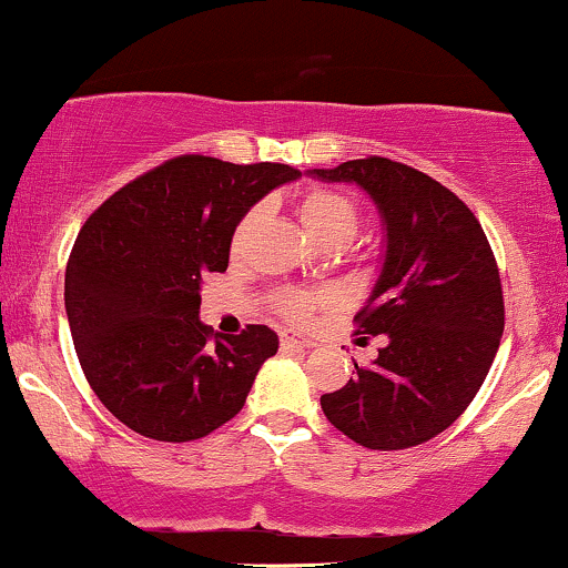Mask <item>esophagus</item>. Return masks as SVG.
I'll return each mask as SVG.
<instances>
[{"instance_id":"1","label":"esophagus","mask_w":568,"mask_h":568,"mask_svg":"<svg viewBox=\"0 0 568 568\" xmlns=\"http://www.w3.org/2000/svg\"><path fill=\"white\" fill-rule=\"evenodd\" d=\"M282 346L284 348H297V352H305V348H314L316 343L311 341V337L292 333V329H284V333H282Z\"/></svg>"}]
</instances>
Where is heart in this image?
<instances>
[{
  "mask_svg": "<svg viewBox=\"0 0 568 568\" xmlns=\"http://www.w3.org/2000/svg\"><path fill=\"white\" fill-rule=\"evenodd\" d=\"M297 214H301L303 227L318 246L333 244L346 250L354 241L356 231H359V209L348 195L335 193V190H311L297 206ZM250 222L252 220H244V225L239 227V239L244 235ZM278 308L290 318H305L314 308V301L308 295H301V292H284L278 297Z\"/></svg>",
  "mask_w": 568,
  "mask_h": 568,
  "instance_id": "b5f03b06",
  "label": "heart"
}]
</instances>
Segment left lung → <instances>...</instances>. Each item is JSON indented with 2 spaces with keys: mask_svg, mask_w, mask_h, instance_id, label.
Instances as JSON below:
<instances>
[{
  "mask_svg": "<svg viewBox=\"0 0 568 568\" xmlns=\"http://www.w3.org/2000/svg\"><path fill=\"white\" fill-rule=\"evenodd\" d=\"M308 176L356 184L384 222V263L354 322L386 343L367 367L354 362L346 386L324 394V416L365 448L422 445L467 410L505 333L486 233L448 187L388 158Z\"/></svg>",
  "mask_w": 568,
  "mask_h": 568,
  "instance_id": "left-lung-1",
  "label": "left lung"
}]
</instances>
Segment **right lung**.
I'll list each match as a JSON object with an SVG mask.
<instances>
[{
	"mask_svg": "<svg viewBox=\"0 0 568 568\" xmlns=\"http://www.w3.org/2000/svg\"><path fill=\"white\" fill-rule=\"evenodd\" d=\"M284 163L182 155L120 187L69 254L63 303L82 373L106 410L161 443L206 437L246 403L278 335H220L199 318L206 273L227 271L239 222L295 182Z\"/></svg>",
	"mask_w": 568,
	"mask_h": 568,
	"instance_id": "right-lung-1",
	"label": "right lung"
}]
</instances>
